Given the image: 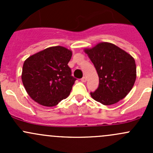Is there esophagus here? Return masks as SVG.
<instances>
[{"label": "esophagus", "instance_id": "1", "mask_svg": "<svg viewBox=\"0 0 153 153\" xmlns=\"http://www.w3.org/2000/svg\"><path fill=\"white\" fill-rule=\"evenodd\" d=\"M81 81H82V82H86V77H83V78H81Z\"/></svg>", "mask_w": 153, "mask_h": 153}]
</instances>
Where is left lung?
<instances>
[{"mask_svg":"<svg viewBox=\"0 0 153 153\" xmlns=\"http://www.w3.org/2000/svg\"><path fill=\"white\" fill-rule=\"evenodd\" d=\"M84 52L93 63L99 86L90 95L104 105L118 102L127 95L136 79V65L129 54L115 44L102 42Z\"/></svg>","mask_w":153,"mask_h":153,"instance_id":"left-lung-1","label":"left lung"}]
</instances>
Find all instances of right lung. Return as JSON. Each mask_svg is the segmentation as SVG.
<instances>
[{
	"mask_svg": "<svg viewBox=\"0 0 153 153\" xmlns=\"http://www.w3.org/2000/svg\"><path fill=\"white\" fill-rule=\"evenodd\" d=\"M72 55L67 48L56 46L24 61L21 78L32 99L41 105L54 106L69 96L76 80L68 66Z\"/></svg>",
	"mask_w": 153,
	"mask_h": 153,
	"instance_id": "right-lung-1",
	"label": "right lung"
}]
</instances>
